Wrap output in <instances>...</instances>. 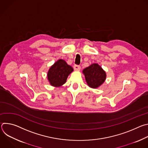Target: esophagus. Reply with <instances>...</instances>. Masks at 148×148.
I'll use <instances>...</instances> for the list:
<instances>
[{
    "instance_id": "esophagus-1",
    "label": "esophagus",
    "mask_w": 148,
    "mask_h": 148,
    "mask_svg": "<svg viewBox=\"0 0 148 148\" xmlns=\"http://www.w3.org/2000/svg\"><path fill=\"white\" fill-rule=\"evenodd\" d=\"M74 70H75V71H78V70H80L81 67H80V66H78V65H74Z\"/></svg>"
}]
</instances>
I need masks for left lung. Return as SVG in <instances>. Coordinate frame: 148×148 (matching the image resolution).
<instances>
[{
    "label": "left lung",
    "mask_w": 148,
    "mask_h": 148,
    "mask_svg": "<svg viewBox=\"0 0 148 148\" xmlns=\"http://www.w3.org/2000/svg\"><path fill=\"white\" fill-rule=\"evenodd\" d=\"M88 86L92 88L100 87L106 79L107 74L97 63H94L82 70Z\"/></svg>",
    "instance_id": "obj_1"
}]
</instances>
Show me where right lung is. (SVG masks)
<instances>
[{"label": "right lung", "instance_id": "1", "mask_svg": "<svg viewBox=\"0 0 148 148\" xmlns=\"http://www.w3.org/2000/svg\"><path fill=\"white\" fill-rule=\"evenodd\" d=\"M73 71V67L65 60L59 59L49 69L47 75L48 81L51 86L60 87L66 82L69 75Z\"/></svg>", "mask_w": 148, "mask_h": 148}]
</instances>
